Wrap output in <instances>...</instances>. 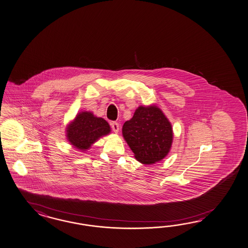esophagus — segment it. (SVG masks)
Returning a JSON list of instances; mask_svg holds the SVG:
<instances>
[{
    "label": "esophagus",
    "mask_w": 248,
    "mask_h": 248,
    "mask_svg": "<svg viewBox=\"0 0 248 248\" xmlns=\"http://www.w3.org/2000/svg\"><path fill=\"white\" fill-rule=\"evenodd\" d=\"M111 128H112V130H113L115 133H118V132H119V124L116 123V122H113V123L111 124Z\"/></svg>",
    "instance_id": "esophagus-1"
}]
</instances>
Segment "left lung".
<instances>
[{
  "label": "left lung",
  "instance_id": "8db88e82",
  "mask_svg": "<svg viewBox=\"0 0 248 248\" xmlns=\"http://www.w3.org/2000/svg\"><path fill=\"white\" fill-rule=\"evenodd\" d=\"M123 135L140 163L153 164L168 155L173 131L168 118L155 107H139L133 118L124 124Z\"/></svg>",
  "mask_w": 248,
  "mask_h": 248
}]
</instances>
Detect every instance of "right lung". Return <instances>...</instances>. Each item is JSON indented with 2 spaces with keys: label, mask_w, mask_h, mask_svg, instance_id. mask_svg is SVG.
<instances>
[{
  "label": "right lung",
  "mask_w": 248,
  "mask_h": 248,
  "mask_svg": "<svg viewBox=\"0 0 248 248\" xmlns=\"http://www.w3.org/2000/svg\"><path fill=\"white\" fill-rule=\"evenodd\" d=\"M109 132L110 126L106 120L90 112H81L67 128V139L75 148L84 151Z\"/></svg>",
  "instance_id": "1"
}]
</instances>
